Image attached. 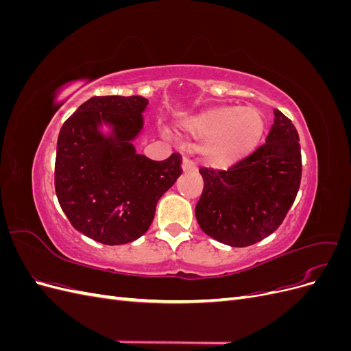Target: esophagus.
<instances>
[{
	"label": "esophagus",
	"mask_w": 351,
	"mask_h": 351,
	"mask_svg": "<svg viewBox=\"0 0 351 351\" xmlns=\"http://www.w3.org/2000/svg\"><path fill=\"white\" fill-rule=\"evenodd\" d=\"M182 167H183V171H186V173H189V171H196V164H195L193 159H190L189 156H184V158H183Z\"/></svg>",
	"instance_id": "obj_1"
}]
</instances>
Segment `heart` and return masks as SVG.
Instances as JSON below:
<instances>
[{
  "instance_id": "obj_1",
  "label": "heart",
  "mask_w": 351,
  "mask_h": 351,
  "mask_svg": "<svg viewBox=\"0 0 351 351\" xmlns=\"http://www.w3.org/2000/svg\"><path fill=\"white\" fill-rule=\"evenodd\" d=\"M186 129L204 146L206 161L215 167H226L250 154L261 141L263 119L258 110L232 105L212 107L187 121Z\"/></svg>"
}]
</instances>
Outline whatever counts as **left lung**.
I'll use <instances>...</instances> for the list:
<instances>
[{"instance_id":"1","label":"left lung","mask_w":351,"mask_h":351,"mask_svg":"<svg viewBox=\"0 0 351 351\" xmlns=\"http://www.w3.org/2000/svg\"><path fill=\"white\" fill-rule=\"evenodd\" d=\"M267 142L228 169L200 168L204 192L195 214L219 243L246 247L268 237L294 204L302 180L299 133L275 110Z\"/></svg>"}]
</instances>
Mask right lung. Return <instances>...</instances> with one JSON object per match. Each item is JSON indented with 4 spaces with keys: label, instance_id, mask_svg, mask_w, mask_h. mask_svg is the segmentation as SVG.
Instances as JSON below:
<instances>
[{
    "label": "right lung",
    "instance_id": "1",
    "mask_svg": "<svg viewBox=\"0 0 351 351\" xmlns=\"http://www.w3.org/2000/svg\"><path fill=\"white\" fill-rule=\"evenodd\" d=\"M147 99L93 97L62 124L57 141L56 193L70 224L102 244L130 243L151 227L159 197L183 173L182 155L152 161L132 141ZM113 127L104 136L99 125Z\"/></svg>",
    "mask_w": 351,
    "mask_h": 351
}]
</instances>
